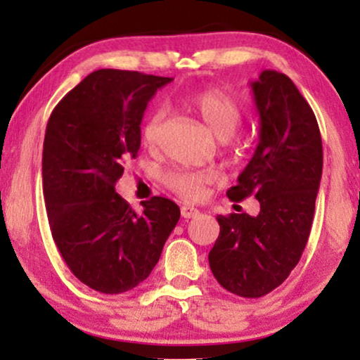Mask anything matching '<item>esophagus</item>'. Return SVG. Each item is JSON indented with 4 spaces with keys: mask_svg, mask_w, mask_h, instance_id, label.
Here are the masks:
<instances>
[{
    "mask_svg": "<svg viewBox=\"0 0 360 360\" xmlns=\"http://www.w3.org/2000/svg\"><path fill=\"white\" fill-rule=\"evenodd\" d=\"M198 213H200V210L194 208V206H189V205L181 206V214H183V218H193L196 217Z\"/></svg>",
    "mask_w": 360,
    "mask_h": 360,
    "instance_id": "obj_1",
    "label": "esophagus"
}]
</instances>
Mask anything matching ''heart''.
Masks as SVG:
<instances>
[{
  "label": "heart",
  "instance_id": "heart-1",
  "mask_svg": "<svg viewBox=\"0 0 360 360\" xmlns=\"http://www.w3.org/2000/svg\"><path fill=\"white\" fill-rule=\"evenodd\" d=\"M186 105L200 117L205 127L218 140H229L235 135L238 127L242 125L243 113L238 101L225 91L218 88H206L194 91L186 98ZM164 111L155 110L147 118L142 128V140L148 147L155 146L159 139L160 123H162ZM212 174L205 171H188V169H172L162 174V183L166 188L179 194L184 200H196L203 193L206 183H210Z\"/></svg>",
  "mask_w": 360,
  "mask_h": 360
}]
</instances>
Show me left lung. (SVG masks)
<instances>
[{"label": "left lung", "mask_w": 360, "mask_h": 360, "mask_svg": "<svg viewBox=\"0 0 360 360\" xmlns=\"http://www.w3.org/2000/svg\"><path fill=\"white\" fill-rule=\"evenodd\" d=\"M250 86L260 118L259 143L226 196H255L260 212L218 214L220 235L208 260L226 291L260 298L288 279L307 247L323 147L311 106L286 74L262 71Z\"/></svg>", "instance_id": "8db88e82"}]
</instances>
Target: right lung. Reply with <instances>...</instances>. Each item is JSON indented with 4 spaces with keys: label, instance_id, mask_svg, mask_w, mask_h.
I'll return each instance as SVG.
<instances>
[{
    "label": "right lung",
    "instance_id": "right-lung-1",
    "mask_svg": "<svg viewBox=\"0 0 360 360\" xmlns=\"http://www.w3.org/2000/svg\"><path fill=\"white\" fill-rule=\"evenodd\" d=\"M171 77L100 69L57 103L44 139L42 183L52 238L81 283L103 295L146 281L181 212L154 196L137 213L115 191L137 155L147 103Z\"/></svg>",
    "mask_w": 360,
    "mask_h": 360
}]
</instances>
